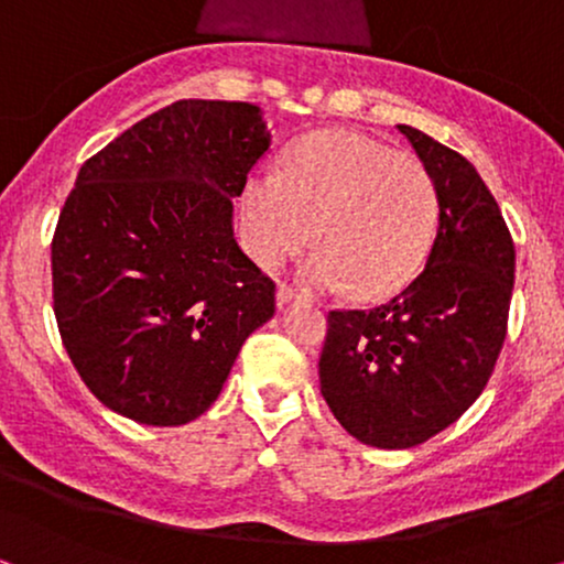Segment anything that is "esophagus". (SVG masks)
Segmentation results:
<instances>
[{
	"mask_svg": "<svg viewBox=\"0 0 564 564\" xmlns=\"http://www.w3.org/2000/svg\"><path fill=\"white\" fill-rule=\"evenodd\" d=\"M275 299H278V306H283V304H291L294 299H299V294H296V289H291V286H286V283H281V286H278V291H275Z\"/></svg>",
	"mask_w": 564,
	"mask_h": 564,
	"instance_id": "obj_1",
	"label": "esophagus"
}]
</instances>
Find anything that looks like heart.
Instances as JSON below:
<instances>
[{
	"label": "heart",
	"instance_id": "obj_1",
	"mask_svg": "<svg viewBox=\"0 0 564 564\" xmlns=\"http://www.w3.org/2000/svg\"><path fill=\"white\" fill-rule=\"evenodd\" d=\"M319 242L299 268L314 291L350 289L384 299L408 286L438 227V191L423 164L348 131L306 139L281 177H254L245 191L250 252L278 268Z\"/></svg>",
	"mask_w": 564,
	"mask_h": 564
}]
</instances>
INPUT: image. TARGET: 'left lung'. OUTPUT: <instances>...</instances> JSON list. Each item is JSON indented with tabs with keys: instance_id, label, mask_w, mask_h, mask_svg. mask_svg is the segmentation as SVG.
Returning a JSON list of instances; mask_svg holds the SVG:
<instances>
[{
	"instance_id": "1",
	"label": "left lung",
	"mask_w": 564,
	"mask_h": 564,
	"mask_svg": "<svg viewBox=\"0 0 564 564\" xmlns=\"http://www.w3.org/2000/svg\"><path fill=\"white\" fill-rule=\"evenodd\" d=\"M438 191L425 268L387 304L335 310L319 389L345 431L377 448H412L456 423L500 356L516 247L498 200L459 152L397 126Z\"/></svg>"
}]
</instances>
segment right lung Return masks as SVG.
Instances as JSON below:
<instances>
[{
  "label": "right lung",
  "mask_w": 564,
  "mask_h": 564,
  "mask_svg": "<svg viewBox=\"0 0 564 564\" xmlns=\"http://www.w3.org/2000/svg\"><path fill=\"white\" fill-rule=\"evenodd\" d=\"M268 147L258 105L177 100L82 164L51 242L54 314L108 410L191 423L273 317L275 283L231 229V198Z\"/></svg>",
  "instance_id": "1"
}]
</instances>
